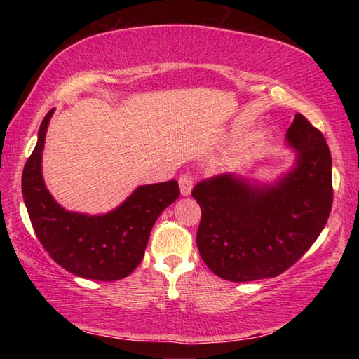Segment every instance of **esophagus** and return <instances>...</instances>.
I'll list each match as a JSON object with an SVG mask.
<instances>
[{"mask_svg":"<svg viewBox=\"0 0 359 359\" xmlns=\"http://www.w3.org/2000/svg\"><path fill=\"white\" fill-rule=\"evenodd\" d=\"M179 185H180V193L184 196H188L191 193V188L194 185V177L191 174H182L179 177Z\"/></svg>","mask_w":359,"mask_h":359,"instance_id":"34e87169","label":"esophagus"}]
</instances>
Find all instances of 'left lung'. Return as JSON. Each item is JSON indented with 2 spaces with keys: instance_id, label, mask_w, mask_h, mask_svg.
Segmentation results:
<instances>
[{
  "instance_id": "8db88e82",
  "label": "left lung",
  "mask_w": 359,
  "mask_h": 359,
  "mask_svg": "<svg viewBox=\"0 0 359 359\" xmlns=\"http://www.w3.org/2000/svg\"><path fill=\"white\" fill-rule=\"evenodd\" d=\"M297 166L272 187L233 175L203 180L191 196L201 208L196 244L215 276L229 282L277 277L320 236L332 208L331 151L321 131L296 114L287 133Z\"/></svg>"
}]
</instances>
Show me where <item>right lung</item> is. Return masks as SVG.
I'll use <instances>...</instances> for the list:
<instances>
[{"instance_id":"obj_1","label":"right lung","mask_w":359,"mask_h":359,"mask_svg":"<svg viewBox=\"0 0 359 359\" xmlns=\"http://www.w3.org/2000/svg\"><path fill=\"white\" fill-rule=\"evenodd\" d=\"M55 109L42 120L38 144L25 163L22 193L41 245L71 274L112 282L130 276L144 258L156 218L180 196L175 180L144 185L106 215H83L60 205L44 185L41 172L47 125Z\"/></svg>"}]
</instances>
